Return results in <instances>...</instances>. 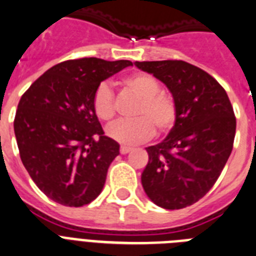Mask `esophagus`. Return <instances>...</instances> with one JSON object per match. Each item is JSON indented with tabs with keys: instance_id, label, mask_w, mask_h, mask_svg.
Listing matches in <instances>:
<instances>
[{
	"instance_id": "1",
	"label": "esophagus",
	"mask_w": 256,
	"mask_h": 256,
	"mask_svg": "<svg viewBox=\"0 0 256 256\" xmlns=\"http://www.w3.org/2000/svg\"><path fill=\"white\" fill-rule=\"evenodd\" d=\"M120 151H121L122 154H128V152L132 151V148L126 147V146H122V147L120 148Z\"/></svg>"
}]
</instances>
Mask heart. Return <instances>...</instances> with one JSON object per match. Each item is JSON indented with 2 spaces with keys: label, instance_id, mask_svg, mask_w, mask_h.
Returning <instances> with one entry per match:
<instances>
[{
  "label": "heart",
  "instance_id": "b5f03b06",
  "mask_svg": "<svg viewBox=\"0 0 256 256\" xmlns=\"http://www.w3.org/2000/svg\"><path fill=\"white\" fill-rule=\"evenodd\" d=\"M128 91L140 98L134 112L135 120L118 121L109 126L106 132L124 144H136L151 138L154 132H168L177 120V105L173 96L160 91V83L147 72H132L122 80ZM94 112L98 120L110 122L116 117L114 94L106 83L96 88L92 98Z\"/></svg>",
  "mask_w": 256,
  "mask_h": 256
}]
</instances>
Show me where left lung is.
Wrapping results in <instances>:
<instances>
[{"label": "left lung", "instance_id": "8db88e82", "mask_svg": "<svg viewBox=\"0 0 256 256\" xmlns=\"http://www.w3.org/2000/svg\"><path fill=\"white\" fill-rule=\"evenodd\" d=\"M172 92L177 120L164 140L146 148L142 184L154 204L181 210L211 190L233 150L236 116L226 92L204 70L181 60L135 62Z\"/></svg>", "mask_w": 256, "mask_h": 256}]
</instances>
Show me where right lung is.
Instances as JSON below:
<instances>
[{"instance_id":"add662e5","label":"right lung","mask_w":256,"mask_h":256,"mask_svg":"<svg viewBox=\"0 0 256 256\" xmlns=\"http://www.w3.org/2000/svg\"><path fill=\"white\" fill-rule=\"evenodd\" d=\"M128 60H68L36 79L20 98L14 132L24 168L52 200L82 207L98 196L120 144L104 135L92 98Z\"/></svg>"}]
</instances>
